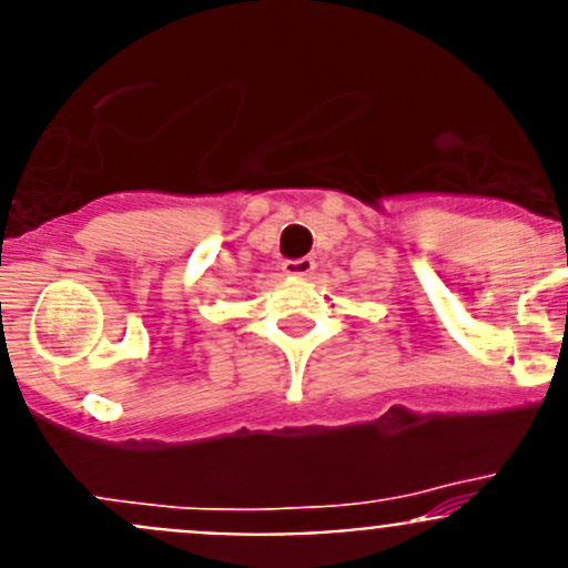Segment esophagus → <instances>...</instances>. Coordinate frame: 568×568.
I'll return each mask as SVG.
<instances>
[{
	"label": "esophagus",
	"instance_id": "esophagus-1",
	"mask_svg": "<svg viewBox=\"0 0 568 568\" xmlns=\"http://www.w3.org/2000/svg\"><path fill=\"white\" fill-rule=\"evenodd\" d=\"M316 268V261L313 257H296V261H283V272L291 274V277H307Z\"/></svg>",
	"mask_w": 568,
	"mask_h": 568
}]
</instances>
